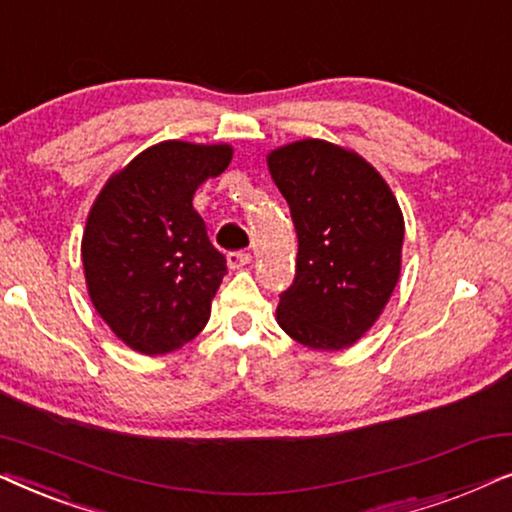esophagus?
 <instances>
[{"mask_svg":"<svg viewBox=\"0 0 512 512\" xmlns=\"http://www.w3.org/2000/svg\"><path fill=\"white\" fill-rule=\"evenodd\" d=\"M251 263V254L249 251H230L228 254V268L230 270H242Z\"/></svg>","mask_w":512,"mask_h":512,"instance_id":"obj_1","label":"esophagus"}]
</instances>
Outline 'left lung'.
I'll use <instances>...</instances> for the list:
<instances>
[{
  "label": "left lung",
  "mask_w": 512,
  "mask_h": 512,
  "mask_svg": "<svg viewBox=\"0 0 512 512\" xmlns=\"http://www.w3.org/2000/svg\"><path fill=\"white\" fill-rule=\"evenodd\" d=\"M268 170L298 233L296 279L279 296L277 324L319 352L352 347L401 275L398 200L368 160L324 139L279 146Z\"/></svg>",
  "instance_id": "1"
}]
</instances>
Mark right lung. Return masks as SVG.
Masks as SVG:
<instances>
[{"label":"right lung","instance_id":"add662e5","mask_svg":"<svg viewBox=\"0 0 512 512\" xmlns=\"http://www.w3.org/2000/svg\"><path fill=\"white\" fill-rule=\"evenodd\" d=\"M230 160V144L167 139L111 174L90 207L81 240L88 296L139 354L174 352L209 321L226 258L193 195Z\"/></svg>","mask_w":512,"mask_h":512}]
</instances>
